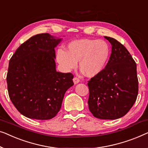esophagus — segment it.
<instances>
[{"mask_svg": "<svg viewBox=\"0 0 148 148\" xmlns=\"http://www.w3.org/2000/svg\"><path fill=\"white\" fill-rule=\"evenodd\" d=\"M73 82H74V84H78V83L80 82V80H79V78H76V77H74V78H73Z\"/></svg>", "mask_w": 148, "mask_h": 148, "instance_id": "1", "label": "esophagus"}]
</instances>
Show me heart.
<instances>
[{"label": "heart", "instance_id": "obj_1", "mask_svg": "<svg viewBox=\"0 0 148 148\" xmlns=\"http://www.w3.org/2000/svg\"><path fill=\"white\" fill-rule=\"evenodd\" d=\"M110 55L108 43L101 39H82L67 45L66 51L58 49L56 60L64 72L76 68L77 62L86 76L94 77L101 74L107 66Z\"/></svg>", "mask_w": 148, "mask_h": 148}]
</instances>
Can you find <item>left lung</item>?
I'll return each instance as SVG.
<instances>
[{
	"label": "left lung",
	"mask_w": 148,
	"mask_h": 148,
	"mask_svg": "<svg viewBox=\"0 0 148 148\" xmlns=\"http://www.w3.org/2000/svg\"><path fill=\"white\" fill-rule=\"evenodd\" d=\"M111 54L101 74L88 81L90 111L101 119H116L127 113L138 95L136 63L123 45L110 37Z\"/></svg>",
	"instance_id": "1"
}]
</instances>
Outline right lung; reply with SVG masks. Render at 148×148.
Listing matches in <instances>:
<instances>
[{
    "mask_svg": "<svg viewBox=\"0 0 148 148\" xmlns=\"http://www.w3.org/2000/svg\"><path fill=\"white\" fill-rule=\"evenodd\" d=\"M62 40L49 33L35 35L21 45L10 60L9 95L26 117H54L61 109L66 90L74 85L73 75L56 69L55 48Z\"/></svg>",
    "mask_w": 148,
    "mask_h": 148,
    "instance_id": "obj_1",
    "label": "right lung"
}]
</instances>
